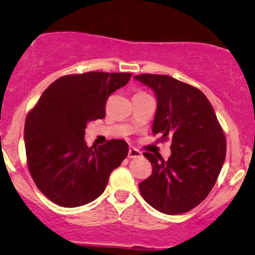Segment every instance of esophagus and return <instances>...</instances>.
<instances>
[{
  "mask_svg": "<svg viewBox=\"0 0 255 255\" xmlns=\"http://www.w3.org/2000/svg\"><path fill=\"white\" fill-rule=\"evenodd\" d=\"M141 157V152L139 150H136V148H130L129 151H128V158H139Z\"/></svg>",
  "mask_w": 255,
  "mask_h": 255,
  "instance_id": "1",
  "label": "esophagus"
}]
</instances>
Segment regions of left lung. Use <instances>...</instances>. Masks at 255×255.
Returning a JSON list of instances; mask_svg holds the SVG:
<instances>
[{"label":"left lung","instance_id":"left-lung-1","mask_svg":"<svg viewBox=\"0 0 255 255\" xmlns=\"http://www.w3.org/2000/svg\"><path fill=\"white\" fill-rule=\"evenodd\" d=\"M134 79L153 91L157 110L152 131L171 137V156L146 152L152 174L139 183L142 198L165 215L191 211L209 195L223 166L227 141L211 103L200 90L169 75Z\"/></svg>","mask_w":255,"mask_h":255}]
</instances>
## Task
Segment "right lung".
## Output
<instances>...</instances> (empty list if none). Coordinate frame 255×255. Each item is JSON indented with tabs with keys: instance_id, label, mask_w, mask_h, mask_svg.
I'll list each match as a JSON object with an SVG mask.
<instances>
[{
	"instance_id": "obj_1",
	"label": "right lung",
	"mask_w": 255,
	"mask_h": 255,
	"mask_svg": "<svg viewBox=\"0 0 255 255\" xmlns=\"http://www.w3.org/2000/svg\"><path fill=\"white\" fill-rule=\"evenodd\" d=\"M130 73L89 72L55 80L40 96L25 122L28 170L40 192L63 207L97 199L111 171L128 154L125 140L98 147L85 142L89 122L105 118V103L129 81Z\"/></svg>"
}]
</instances>
